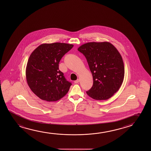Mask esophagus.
Instances as JSON below:
<instances>
[{
    "instance_id": "1",
    "label": "esophagus",
    "mask_w": 151,
    "mask_h": 151,
    "mask_svg": "<svg viewBox=\"0 0 151 151\" xmlns=\"http://www.w3.org/2000/svg\"><path fill=\"white\" fill-rule=\"evenodd\" d=\"M79 82V79H77L76 81H75L74 83H76V84H77V83H78Z\"/></svg>"
}]
</instances>
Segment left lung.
Returning <instances> with one entry per match:
<instances>
[{
  "label": "left lung",
  "mask_w": 151,
  "mask_h": 151,
  "mask_svg": "<svg viewBox=\"0 0 151 151\" xmlns=\"http://www.w3.org/2000/svg\"><path fill=\"white\" fill-rule=\"evenodd\" d=\"M86 58L93 85L86 93L96 100H106L119 91L123 82L124 65L121 55L110 42H89L78 48Z\"/></svg>",
  "instance_id": "8db88e82"
}]
</instances>
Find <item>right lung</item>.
I'll list each match as a JSON object with an SVG mask.
<instances>
[{
  "label": "right lung",
  "mask_w": 151,
  "mask_h": 151,
  "mask_svg": "<svg viewBox=\"0 0 151 151\" xmlns=\"http://www.w3.org/2000/svg\"><path fill=\"white\" fill-rule=\"evenodd\" d=\"M73 46L61 42L42 44L30 55L26 68V81L40 99L57 101L68 93L72 84L59 70V63Z\"/></svg>",
  "instance_id": "right-lung-1"
}]
</instances>
